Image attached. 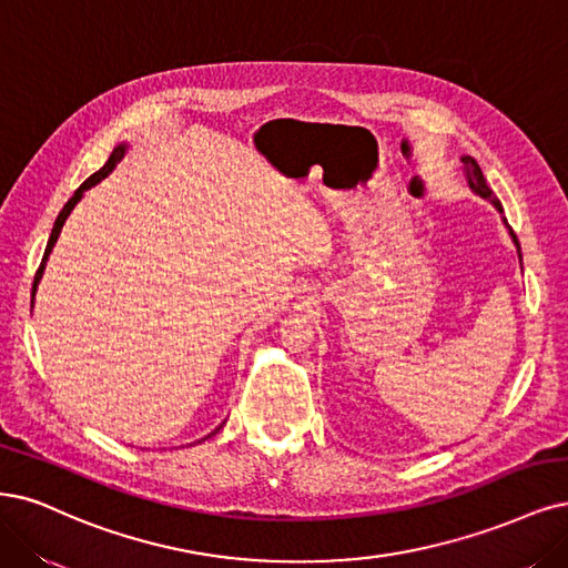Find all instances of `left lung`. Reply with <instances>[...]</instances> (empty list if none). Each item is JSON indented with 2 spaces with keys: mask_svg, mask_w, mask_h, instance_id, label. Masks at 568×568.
<instances>
[{
  "mask_svg": "<svg viewBox=\"0 0 568 568\" xmlns=\"http://www.w3.org/2000/svg\"><path fill=\"white\" fill-rule=\"evenodd\" d=\"M460 162H463V169H465V179H467V185H470V190H473L475 194H479V197H484V200L491 202V204L496 206V211L500 213L503 225L507 227V232H510V237H513V242H515V246H517V253H519V261H521V248H519V242H517V234L513 232L510 223H507V219L503 216V204H500V202L494 197V190L486 185V179H484V173H481L479 164L475 162V158H470V154H463Z\"/></svg>",
  "mask_w": 568,
  "mask_h": 568,
  "instance_id": "1",
  "label": "left lung"
}]
</instances>
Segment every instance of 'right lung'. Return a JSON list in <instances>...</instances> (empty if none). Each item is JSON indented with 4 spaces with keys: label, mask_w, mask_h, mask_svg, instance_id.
<instances>
[{
    "label": "right lung",
    "mask_w": 568,
    "mask_h": 568,
    "mask_svg": "<svg viewBox=\"0 0 568 568\" xmlns=\"http://www.w3.org/2000/svg\"><path fill=\"white\" fill-rule=\"evenodd\" d=\"M126 150H129V143H120V145H116V148L112 150L110 158H108L105 166H103V169H98L93 175H89V179H87V181H84L80 187L74 190V194H72V197L68 200V204L63 206V211L58 213V219H55V223H53V230H51V237H49V242H47V248H44V258H42V265H39L37 275H34V284H32V307H34V293H37V286H39V282H42V275H44V270H47V261H49V256H51V251H53V246H55V242H58V234H61V230H63V225H65L68 216H70V213H72V209L82 202V197H84V192H87V190H91L93 185H98V183H101L103 179H108V175L114 171V166L124 160ZM221 427H223V425H219L216 429H213L211 435H216ZM211 435H209V437H211ZM204 439H206V437H204Z\"/></svg>",
    "instance_id": "obj_1"
}]
</instances>
